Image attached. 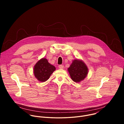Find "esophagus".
<instances>
[{
	"label": "esophagus",
	"mask_w": 124,
	"mask_h": 124,
	"mask_svg": "<svg viewBox=\"0 0 124 124\" xmlns=\"http://www.w3.org/2000/svg\"><path fill=\"white\" fill-rule=\"evenodd\" d=\"M58 67L60 69H63L64 68V66L63 65H59Z\"/></svg>",
	"instance_id": "obj_1"
}]
</instances>
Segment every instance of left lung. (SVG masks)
<instances>
[{"label":"left lung","instance_id":"1","mask_svg":"<svg viewBox=\"0 0 124 124\" xmlns=\"http://www.w3.org/2000/svg\"><path fill=\"white\" fill-rule=\"evenodd\" d=\"M72 79L75 82L83 80L87 75L88 68L85 64L79 60H75L68 69Z\"/></svg>","mask_w":124,"mask_h":124}]
</instances>
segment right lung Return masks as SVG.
<instances>
[{
  "mask_svg": "<svg viewBox=\"0 0 124 124\" xmlns=\"http://www.w3.org/2000/svg\"><path fill=\"white\" fill-rule=\"evenodd\" d=\"M55 67L50 64L46 58H42L37 62L34 68V74L41 82L46 81L55 70Z\"/></svg>",
  "mask_w": 124,
  "mask_h": 124,
  "instance_id": "add662e5",
  "label": "right lung"
}]
</instances>
